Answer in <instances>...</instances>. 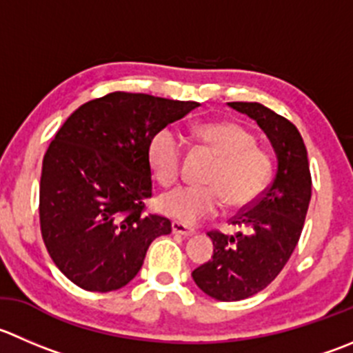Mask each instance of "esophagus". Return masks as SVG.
Listing matches in <instances>:
<instances>
[{
    "mask_svg": "<svg viewBox=\"0 0 353 353\" xmlns=\"http://www.w3.org/2000/svg\"><path fill=\"white\" fill-rule=\"evenodd\" d=\"M170 228H172V234H181L184 236V238H190V236L194 234V231L191 228H188V225L181 224V222L174 221L172 224H170Z\"/></svg>",
    "mask_w": 353,
    "mask_h": 353,
    "instance_id": "esophagus-1",
    "label": "esophagus"
}]
</instances>
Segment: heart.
Listing matches in <instances>:
<instances>
[{
	"instance_id": "b5f03b06",
	"label": "heart",
	"mask_w": 353,
	"mask_h": 353,
	"mask_svg": "<svg viewBox=\"0 0 353 353\" xmlns=\"http://www.w3.org/2000/svg\"><path fill=\"white\" fill-rule=\"evenodd\" d=\"M205 145L221 157L207 177L210 186H181L167 191L157 201L162 214L186 225L210 217L225 203L232 208L252 203L271 174V160L255 146L250 131L234 122H210L196 128ZM183 159V138L172 128H163L148 143V162L163 186L176 183Z\"/></svg>"
}]
</instances>
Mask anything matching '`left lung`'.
Masks as SVG:
<instances>
[{
  "label": "left lung",
  "instance_id": "8db88e82",
  "mask_svg": "<svg viewBox=\"0 0 353 353\" xmlns=\"http://www.w3.org/2000/svg\"><path fill=\"white\" fill-rule=\"evenodd\" d=\"M259 124L276 153V176L262 196L231 219L245 232H208L214 255L191 272L198 288L221 302H238L271 285L292 256L309 210L312 181L299 129L260 103L232 101Z\"/></svg>",
  "mask_w": 353,
  "mask_h": 353
}]
</instances>
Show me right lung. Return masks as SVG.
Masks as SVG:
<instances>
[{
	"label": "right lung",
	"instance_id": "obj_1",
	"mask_svg": "<svg viewBox=\"0 0 353 353\" xmlns=\"http://www.w3.org/2000/svg\"><path fill=\"white\" fill-rule=\"evenodd\" d=\"M200 107L143 93H110L81 105L43 159L39 221L54 265L79 288L128 285L170 221L143 214L152 196L148 143Z\"/></svg>",
	"mask_w": 353,
	"mask_h": 353
}]
</instances>
